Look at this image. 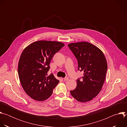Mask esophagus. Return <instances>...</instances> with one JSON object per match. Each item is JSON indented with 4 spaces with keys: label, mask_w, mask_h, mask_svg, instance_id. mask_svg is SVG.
I'll use <instances>...</instances> for the list:
<instances>
[{
    "label": "esophagus",
    "mask_w": 127,
    "mask_h": 127,
    "mask_svg": "<svg viewBox=\"0 0 127 127\" xmlns=\"http://www.w3.org/2000/svg\"><path fill=\"white\" fill-rule=\"evenodd\" d=\"M64 81H67V80H69V78L68 77H65L64 78Z\"/></svg>",
    "instance_id": "esophagus-1"
}]
</instances>
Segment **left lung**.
Masks as SVG:
<instances>
[{"label":"left lung","instance_id":"left-lung-1","mask_svg":"<svg viewBox=\"0 0 127 127\" xmlns=\"http://www.w3.org/2000/svg\"><path fill=\"white\" fill-rule=\"evenodd\" d=\"M78 61V70L83 76L77 80V86L71 90V95L77 101L91 100L99 93L103 85L107 64L102 52L93 44L81 42L68 44Z\"/></svg>","mask_w":127,"mask_h":127}]
</instances>
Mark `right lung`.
Returning <instances> with one entry per match:
<instances>
[{
  "label": "right lung",
  "instance_id": "obj_1",
  "mask_svg": "<svg viewBox=\"0 0 127 127\" xmlns=\"http://www.w3.org/2000/svg\"><path fill=\"white\" fill-rule=\"evenodd\" d=\"M64 46L56 41H39L27 47L18 65V74L22 86L32 98L44 101L52 94L59 81L51 73L47 76L54 55Z\"/></svg>",
  "mask_w": 127,
  "mask_h": 127
}]
</instances>
